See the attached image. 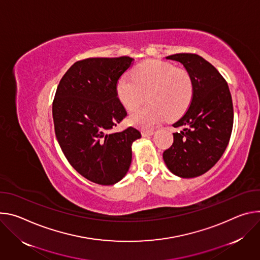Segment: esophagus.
<instances>
[{"label":"esophagus","mask_w":260,"mask_h":260,"mask_svg":"<svg viewBox=\"0 0 260 260\" xmlns=\"http://www.w3.org/2000/svg\"><path fill=\"white\" fill-rule=\"evenodd\" d=\"M154 133H155L154 130H142V131H141V135L145 136V137L151 136V135H153Z\"/></svg>","instance_id":"1"}]
</instances>
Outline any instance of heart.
<instances>
[{
  "instance_id": "obj_1",
  "label": "heart",
  "mask_w": 260,
  "mask_h": 260,
  "mask_svg": "<svg viewBox=\"0 0 260 260\" xmlns=\"http://www.w3.org/2000/svg\"><path fill=\"white\" fill-rule=\"evenodd\" d=\"M118 98L133 111L148 100L150 104L133 112L130 123L149 128L158 122L176 120L189 108L194 96L191 75L184 69L162 61L150 60L139 64L132 75H123L117 83Z\"/></svg>"
}]
</instances>
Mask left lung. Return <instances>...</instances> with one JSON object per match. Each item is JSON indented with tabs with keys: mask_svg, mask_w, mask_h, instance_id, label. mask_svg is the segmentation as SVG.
I'll return each instance as SVG.
<instances>
[{
	"mask_svg": "<svg viewBox=\"0 0 260 260\" xmlns=\"http://www.w3.org/2000/svg\"><path fill=\"white\" fill-rule=\"evenodd\" d=\"M167 60L183 64L194 83L193 100L176 122L174 143L163 159L172 174L195 178L206 174L222 157L232 135L234 106L228 84L219 71L195 53H176Z\"/></svg>",
	"mask_w": 260,
	"mask_h": 260,
	"instance_id": "obj_1",
	"label": "left lung"
}]
</instances>
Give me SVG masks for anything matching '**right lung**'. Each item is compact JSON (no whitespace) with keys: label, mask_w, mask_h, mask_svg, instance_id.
I'll use <instances>...</instances> for the list:
<instances>
[{"label":"right lung","mask_w":260,"mask_h":260,"mask_svg":"<svg viewBox=\"0 0 260 260\" xmlns=\"http://www.w3.org/2000/svg\"><path fill=\"white\" fill-rule=\"evenodd\" d=\"M132 62L120 56L74 63L52 102L54 132L65 157L78 174L99 185H113L126 176L132 142L141 136L133 127L111 132L127 115L117 83Z\"/></svg>","instance_id":"add662e5"}]
</instances>
